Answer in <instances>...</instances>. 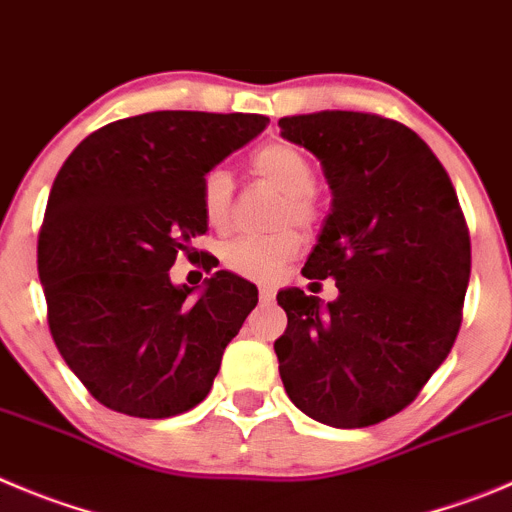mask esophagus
<instances>
[{"instance_id":"34e87169","label":"esophagus","mask_w":512,"mask_h":512,"mask_svg":"<svg viewBox=\"0 0 512 512\" xmlns=\"http://www.w3.org/2000/svg\"><path fill=\"white\" fill-rule=\"evenodd\" d=\"M275 300V290L272 288H260V303L262 305H270Z\"/></svg>"}]
</instances>
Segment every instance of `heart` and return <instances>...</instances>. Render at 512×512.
Returning <instances> with one entry per match:
<instances>
[{"mask_svg": "<svg viewBox=\"0 0 512 512\" xmlns=\"http://www.w3.org/2000/svg\"><path fill=\"white\" fill-rule=\"evenodd\" d=\"M252 171L283 191V204L278 212V224L283 229L272 234H247L227 242L222 247V262L229 272L252 283H272L283 267L300 252L298 229L288 224L310 229L318 217L321 207L315 199V171L303 151L285 141H272L257 148L252 154ZM202 214L212 229H229L234 217V179L227 169L217 166L209 169L199 189Z\"/></svg>", "mask_w": 512, "mask_h": 512, "instance_id": "b5f03b06", "label": "heart"}]
</instances>
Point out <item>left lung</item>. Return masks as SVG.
I'll return each instance as SVG.
<instances>
[{
    "instance_id": "obj_1",
    "label": "left lung",
    "mask_w": 512,
    "mask_h": 512,
    "mask_svg": "<svg viewBox=\"0 0 512 512\" xmlns=\"http://www.w3.org/2000/svg\"><path fill=\"white\" fill-rule=\"evenodd\" d=\"M280 136L321 159L333 207L303 267L336 280L278 293L288 328L280 379L300 412L328 427H371L407 409L450 356L470 283V232L432 148L376 113L280 118ZM318 285V283H313Z\"/></svg>"
}]
</instances>
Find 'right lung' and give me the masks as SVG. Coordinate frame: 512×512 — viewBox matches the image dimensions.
I'll list each match as a JSON object with an SVG mask.
<instances>
[{"label": "right lung", "mask_w": 512, "mask_h": 512, "mask_svg": "<svg viewBox=\"0 0 512 512\" xmlns=\"http://www.w3.org/2000/svg\"><path fill=\"white\" fill-rule=\"evenodd\" d=\"M267 123L255 113H143L90 133L57 171L37 240L47 326L103 407L166 419L212 389L257 288L217 270L189 300L169 270L181 252L199 257L204 174ZM214 265L202 260L207 272Z\"/></svg>", "instance_id": "1"}]
</instances>
